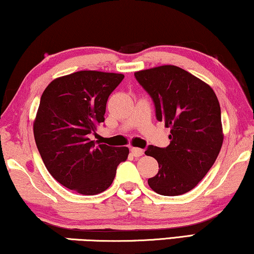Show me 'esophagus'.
Here are the masks:
<instances>
[{
	"mask_svg": "<svg viewBox=\"0 0 254 254\" xmlns=\"http://www.w3.org/2000/svg\"><path fill=\"white\" fill-rule=\"evenodd\" d=\"M144 154V150L143 149L141 148H131V155L134 156V157H140V156H142Z\"/></svg>",
	"mask_w": 254,
	"mask_h": 254,
	"instance_id": "1",
	"label": "esophagus"
}]
</instances>
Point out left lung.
<instances>
[{
    "label": "left lung",
    "instance_id": "1",
    "mask_svg": "<svg viewBox=\"0 0 254 254\" xmlns=\"http://www.w3.org/2000/svg\"><path fill=\"white\" fill-rule=\"evenodd\" d=\"M134 75L154 100L157 120L171 129L168 147L150 145L144 152L159 166L148 184L161 195H182L200 183L220 154L224 137L220 103L207 83L177 65Z\"/></svg>",
    "mask_w": 254,
    "mask_h": 254
}]
</instances>
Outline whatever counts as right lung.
I'll list each match as a JSON object with an SVG mask.
<instances>
[{
    "label": "right lung",
    "instance_id": "add662e5",
    "mask_svg": "<svg viewBox=\"0 0 254 254\" xmlns=\"http://www.w3.org/2000/svg\"><path fill=\"white\" fill-rule=\"evenodd\" d=\"M125 76L81 70L52 81L41 95L33 123L34 140L52 177L69 190L95 195L109 189L127 147L92 141L105 120L109 96Z\"/></svg>",
    "mask_w": 254,
    "mask_h": 254
}]
</instances>
